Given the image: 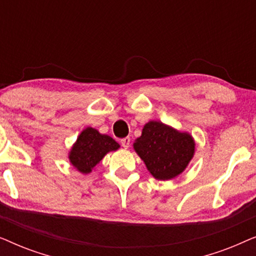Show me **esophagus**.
Masks as SVG:
<instances>
[{
    "mask_svg": "<svg viewBox=\"0 0 256 256\" xmlns=\"http://www.w3.org/2000/svg\"><path fill=\"white\" fill-rule=\"evenodd\" d=\"M121 146H124V149L129 148V146H130V138H122V140H121Z\"/></svg>",
    "mask_w": 256,
    "mask_h": 256,
    "instance_id": "34e87169",
    "label": "esophagus"
}]
</instances>
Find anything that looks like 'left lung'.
Segmentation results:
<instances>
[{"instance_id":"8db88e82","label":"left lung","mask_w":256,"mask_h":256,"mask_svg":"<svg viewBox=\"0 0 256 256\" xmlns=\"http://www.w3.org/2000/svg\"><path fill=\"white\" fill-rule=\"evenodd\" d=\"M194 140L160 121H149L136 138L134 149L146 169L158 180L177 177L194 155Z\"/></svg>"}]
</instances>
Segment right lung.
<instances>
[{"label": "right lung", "instance_id": "right-lung-1", "mask_svg": "<svg viewBox=\"0 0 256 256\" xmlns=\"http://www.w3.org/2000/svg\"><path fill=\"white\" fill-rule=\"evenodd\" d=\"M120 144L108 135L100 134L96 129L87 127L80 132L71 152L70 162L82 174H90L94 166L110 152H115Z\"/></svg>", "mask_w": 256, "mask_h": 256}]
</instances>
